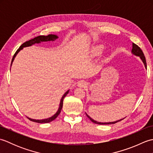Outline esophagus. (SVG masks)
I'll list each match as a JSON object with an SVG mask.
<instances>
[{"mask_svg":"<svg viewBox=\"0 0 153 153\" xmlns=\"http://www.w3.org/2000/svg\"><path fill=\"white\" fill-rule=\"evenodd\" d=\"M87 82L83 80L79 81V82L77 83V86L79 87H85L87 86Z\"/></svg>","mask_w":153,"mask_h":153,"instance_id":"esophagus-1","label":"esophagus"}]
</instances>
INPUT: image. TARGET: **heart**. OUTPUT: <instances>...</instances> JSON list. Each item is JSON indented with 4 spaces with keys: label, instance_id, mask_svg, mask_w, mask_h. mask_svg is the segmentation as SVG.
Listing matches in <instances>:
<instances>
[{
    "label": "heart",
    "instance_id": "1",
    "mask_svg": "<svg viewBox=\"0 0 153 153\" xmlns=\"http://www.w3.org/2000/svg\"><path fill=\"white\" fill-rule=\"evenodd\" d=\"M102 51V46L97 47H95V48L93 49V53L94 55H98V54L101 53Z\"/></svg>",
    "mask_w": 153,
    "mask_h": 153
}]
</instances>
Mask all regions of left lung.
Returning a JSON list of instances; mask_svg holds the SVG:
<instances>
[{"mask_svg": "<svg viewBox=\"0 0 153 153\" xmlns=\"http://www.w3.org/2000/svg\"><path fill=\"white\" fill-rule=\"evenodd\" d=\"M131 53L136 55V56H138L141 58V59L143 60V63L145 64V68H147V62H146V59H145V57L144 56V54L143 53L142 50L141 49V48L139 47L138 45H137L135 43H133V48H132V51H131ZM87 116L88 117L89 119H90L91 121H92L93 123H97V124H101V125H105V124H113V123H116V122H118L119 121H121L122 120H118V121H116V122H105V123H102V122H97L95 121V120H94L93 119H92L89 116H88L86 114Z\"/></svg>", "mask_w": 153, "mask_h": 153, "instance_id": "8db88e82", "label": "left lung"}]
</instances>
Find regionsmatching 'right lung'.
<instances>
[{
	"instance_id": "obj_1",
	"label": "right lung",
	"mask_w": 153,
	"mask_h": 153,
	"mask_svg": "<svg viewBox=\"0 0 153 153\" xmlns=\"http://www.w3.org/2000/svg\"><path fill=\"white\" fill-rule=\"evenodd\" d=\"M57 38H58V36H57V35H52V34H51V35H47V36H44V35H40V36L36 37H35L33 39H31L30 41L25 42V43H23L21 45V46L19 47V48H18V49L16 51V52L14 55V56H13V58H12V63L13 60H14V58L16 56V54H17L18 53V52L20 51V50H22L24 47H30V46H31L32 45H34L35 43H41V42H43V41H54V40H56ZM68 92H69V90H68V91H66V93H65L64 95L62 96V99L60 100V106H59V108H58V111L56 112V113L54 115H53V116L51 117V118H47V119H44V120H34V119H31V118H27L30 120H31V121H32V122H37V123H48V122H51L52 121H53V120L56 119L57 117H58V116L60 114V113L61 112V110H62V108L64 98L67 95V94L68 93Z\"/></svg>"
}]
</instances>
